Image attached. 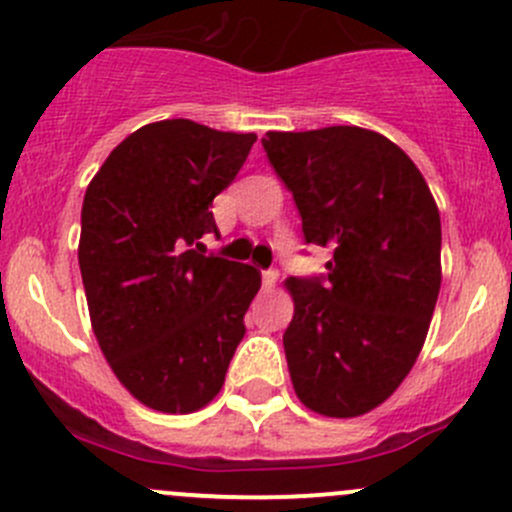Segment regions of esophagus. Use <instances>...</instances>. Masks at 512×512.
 <instances>
[{"mask_svg": "<svg viewBox=\"0 0 512 512\" xmlns=\"http://www.w3.org/2000/svg\"><path fill=\"white\" fill-rule=\"evenodd\" d=\"M277 280H280V272L272 270V267H270V270H262V287L272 289V287H275Z\"/></svg>", "mask_w": 512, "mask_h": 512, "instance_id": "34e87169", "label": "esophagus"}]
</instances>
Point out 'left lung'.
Here are the masks:
<instances>
[{
	"instance_id": "left-lung-1",
	"label": "left lung",
	"mask_w": 512,
	"mask_h": 512,
	"mask_svg": "<svg viewBox=\"0 0 512 512\" xmlns=\"http://www.w3.org/2000/svg\"><path fill=\"white\" fill-rule=\"evenodd\" d=\"M304 240L332 247L324 277H289L282 344L297 399L354 418L384 404L426 342L441 289V218L414 160L359 126L267 131Z\"/></svg>"
}]
</instances>
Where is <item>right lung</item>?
Here are the masks:
<instances>
[{
  "label": "right lung",
  "mask_w": 512,
  "mask_h": 512,
  "mask_svg": "<svg viewBox=\"0 0 512 512\" xmlns=\"http://www.w3.org/2000/svg\"><path fill=\"white\" fill-rule=\"evenodd\" d=\"M255 141L188 118L148 123L86 188L79 267L91 327L116 379L148 409L210 404L245 337L260 270L205 255L200 237L218 232L210 205Z\"/></svg>",
  "instance_id": "add662e5"
}]
</instances>
